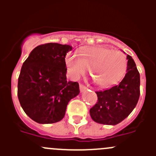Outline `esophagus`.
<instances>
[{
  "instance_id": "1",
  "label": "esophagus",
  "mask_w": 156,
  "mask_h": 156,
  "mask_svg": "<svg viewBox=\"0 0 156 156\" xmlns=\"http://www.w3.org/2000/svg\"><path fill=\"white\" fill-rule=\"evenodd\" d=\"M87 89V88L86 87L84 84H80V90H81V92H84V91L86 90Z\"/></svg>"
}]
</instances>
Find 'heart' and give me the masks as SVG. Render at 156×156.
Returning a JSON list of instances; mask_svg holds the SVG:
<instances>
[{"label": "heart", "instance_id": "1", "mask_svg": "<svg viewBox=\"0 0 156 156\" xmlns=\"http://www.w3.org/2000/svg\"><path fill=\"white\" fill-rule=\"evenodd\" d=\"M66 65L75 78L90 69L95 82L100 87H107L122 79L127 69V60L125 54L119 50L97 47L84 50L82 57L77 53L69 54Z\"/></svg>", "mask_w": 156, "mask_h": 156}]
</instances>
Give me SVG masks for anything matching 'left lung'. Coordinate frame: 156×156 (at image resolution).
<instances>
[{
    "label": "left lung",
    "mask_w": 156,
    "mask_h": 156,
    "mask_svg": "<svg viewBox=\"0 0 156 156\" xmlns=\"http://www.w3.org/2000/svg\"><path fill=\"white\" fill-rule=\"evenodd\" d=\"M127 73L118 85L96 92L97 103L90 109L95 122L102 125H115L130 114L140 97V78L132 57L127 56Z\"/></svg>",
    "instance_id": "8db88e82"
}]
</instances>
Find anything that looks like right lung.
Instances as JSON below:
<instances>
[{
  "label": "right lung",
  "instance_id": "right-lung-1",
  "mask_svg": "<svg viewBox=\"0 0 156 156\" xmlns=\"http://www.w3.org/2000/svg\"><path fill=\"white\" fill-rule=\"evenodd\" d=\"M72 49L57 43L39 45L23 62L18 98L26 114L37 123L62 120L69 102L79 94L78 83L66 80L65 57Z\"/></svg>",
  "mask_w": 156,
  "mask_h": 156
}]
</instances>
